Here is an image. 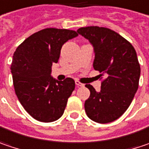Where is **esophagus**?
<instances>
[{
    "label": "esophagus",
    "mask_w": 149,
    "mask_h": 149,
    "mask_svg": "<svg viewBox=\"0 0 149 149\" xmlns=\"http://www.w3.org/2000/svg\"><path fill=\"white\" fill-rule=\"evenodd\" d=\"M75 83H76V85H77V86H78V87H83V86H84V84H83V83H80V82H79V81H77V80H76V81H75Z\"/></svg>",
    "instance_id": "esophagus-1"
}]
</instances>
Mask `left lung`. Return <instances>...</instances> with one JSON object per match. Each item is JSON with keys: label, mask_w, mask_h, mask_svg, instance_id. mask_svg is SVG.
I'll list each match as a JSON object with an SVG mask.
<instances>
[{"label": "left lung", "mask_w": 149, "mask_h": 149, "mask_svg": "<svg viewBox=\"0 0 149 149\" xmlns=\"http://www.w3.org/2000/svg\"><path fill=\"white\" fill-rule=\"evenodd\" d=\"M93 47V68L106 78L100 92L86 84L90 91L84 108L88 117L104 124L121 116L130 106L138 88L141 69L133 46L107 28L91 26L77 31Z\"/></svg>", "instance_id": "left-lung-1"}]
</instances>
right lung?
Masks as SVG:
<instances>
[{
	"label": "right lung",
	"instance_id": "obj_1",
	"mask_svg": "<svg viewBox=\"0 0 149 149\" xmlns=\"http://www.w3.org/2000/svg\"><path fill=\"white\" fill-rule=\"evenodd\" d=\"M77 35L73 30L45 29L32 34L14 52L11 72L17 97L39 121L52 122L64 113L75 82L52 77L51 66L58 62L62 45Z\"/></svg>",
	"mask_w": 149,
	"mask_h": 149
}]
</instances>
